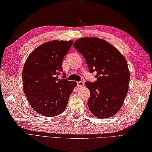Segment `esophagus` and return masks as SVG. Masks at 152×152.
<instances>
[{
    "instance_id": "1",
    "label": "esophagus",
    "mask_w": 152,
    "mask_h": 152,
    "mask_svg": "<svg viewBox=\"0 0 152 152\" xmlns=\"http://www.w3.org/2000/svg\"><path fill=\"white\" fill-rule=\"evenodd\" d=\"M77 87H83L84 85V82L83 81H77Z\"/></svg>"
}]
</instances>
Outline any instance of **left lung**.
<instances>
[{
  "instance_id": "left-lung-1",
  "label": "left lung",
  "mask_w": 152,
  "mask_h": 152,
  "mask_svg": "<svg viewBox=\"0 0 152 152\" xmlns=\"http://www.w3.org/2000/svg\"><path fill=\"white\" fill-rule=\"evenodd\" d=\"M74 47L85 58L89 72H97L96 81L85 83L91 92L89 110L98 118L115 115L128 91L130 72L125 58L115 47L98 38H79Z\"/></svg>"
}]
</instances>
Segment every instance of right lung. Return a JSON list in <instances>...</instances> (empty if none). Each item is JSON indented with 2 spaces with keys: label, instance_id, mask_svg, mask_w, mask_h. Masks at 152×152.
Here are the masks:
<instances>
[{
  "label": "right lung",
  "instance_id": "obj_1",
  "mask_svg": "<svg viewBox=\"0 0 152 152\" xmlns=\"http://www.w3.org/2000/svg\"><path fill=\"white\" fill-rule=\"evenodd\" d=\"M72 41L53 40L34 49L27 58L22 72L24 92L29 104L38 114L47 117L63 112L75 81L59 78L62 62ZM65 75L63 73V76Z\"/></svg>",
  "mask_w": 152,
  "mask_h": 152
}]
</instances>
